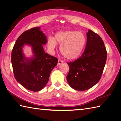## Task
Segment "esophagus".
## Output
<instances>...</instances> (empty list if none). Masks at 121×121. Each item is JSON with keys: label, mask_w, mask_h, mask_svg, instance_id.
Masks as SVG:
<instances>
[{"label": "esophagus", "mask_w": 121, "mask_h": 121, "mask_svg": "<svg viewBox=\"0 0 121 121\" xmlns=\"http://www.w3.org/2000/svg\"><path fill=\"white\" fill-rule=\"evenodd\" d=\"M63 60H58V64H57L58 65H60L63 64Z\"/></svg>", "instance_id": "1"}]
</instances>
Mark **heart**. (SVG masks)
<instances>
[{
  "instance_id": "b5f03b06",
  "label": "heart",
  "mask_w": 121,
  "mask_h": 121,
  "mask_svg": "<svg viewBox=\"0 0 121 121\" xmlns=\"http://www.w3.org/2000/svg\"><path fill=\"white\" fill-rule=\"evenodd\" d=\"M85 36L81 32L67 31L58 32L55 39L50 38L48 46L54 49L56 43L60 45V52L63 56L68 60H74L80 56L85 46Z\"/></svg>"
}]
</instances>
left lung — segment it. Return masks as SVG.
<instances>
[{
    "label": "left lung",
    "instance_id": "left-lung-1",
    "mask_svg": "<svg viewBox=\"0 0 121 121\" xmlns=\"http://www.w3.org/2000/svg\"><path fill=\"white\" fill-rule=\"evenodd\" d=\"M86 34V45L82 56L67 63L69 68L67 81L78 91L86 90L97 83L107 60V50L101 38L91 30Z\"/></svg>",
    "mask_w": 121,
    "mask_h": 121
}]
</instances>
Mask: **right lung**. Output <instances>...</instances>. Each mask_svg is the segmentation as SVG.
Here are the masks:
<instances>
[{"mask_svg": "<svg viewBox=\"0 0 121 121\" xmlns=\"http://www.w3.org/2000/svg\"><path fill=\"white\" fill-rule=\"evenodd\" d=\"M47 43L40 28L29 29L22 34L14 45L12 52V64L14 76L25 88L34 92L43 89L48 82L50 73L56 66L58 59L45 53L43 45ZM25 44L32 47L34 57L26 59L22 53Z\"/></svg>", "mask_w": 121, "mask_h": 121, "instance_id": "1", "label": "right lung"}]
</instances>
